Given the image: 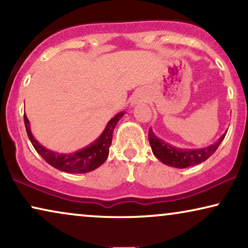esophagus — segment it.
I'll list each match as a JSON object with an SVG mask.
<instances>
[{
    "mask_svg": "<svg viewBox=\"0 0 248 248\" xmlns=\"http://www.w3.org/2000/svg\"><path fill=\"white\" fill-rule=\"evenodd\" d=\"M144 98H145V96H144V91L143 90L137 91V93L133 94V97L131 98V106H134V105L139 104L140 101H143Z\"/></svg>",
    "mask_w": 248,
    "mask_h": 248,
    "instance_id": "esophagus-1",
    "label": "esophagus"
}]
</instances>
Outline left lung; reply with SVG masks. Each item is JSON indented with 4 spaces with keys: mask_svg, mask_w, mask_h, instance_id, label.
Segmentation results:
<instances>
[{
    "mask_svg": "<svg viewBox=\"0 0 248 248\" xmlns=\"http://www.w3.org/2000/svg\"><path fill=\"white\" fill-rule=\"evenodd\" d=\"M227 133V132H226ZM226 133H223L215 143L209 147L201 149H182L172 147L149 130V142H150L152 152L162 164L175 168H187L205 161L206 159L215 154L220 143L225 139Z\"/></svg>",
    "mask_w": 248,
    "mask_h": 248,
    "instance_id": "left-lung-1",
    "label": "left lung"
}]
</instances>
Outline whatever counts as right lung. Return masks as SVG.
Returning <instances> with one entry per match:
<instances>
[{"mask_svg":"<svg viewBox=\"0 0 248 248\" xmlns=\"http://www.w3.org/2000/svg\"><path fill=\"white\" fill-rule=\"evenodd\" d=\"M124 114V111H121V113L115 115L108 122L103 133L96 140L91 142L87 147L80 149L76 152H72V154H60V152L46 149L32 135L29 120L26 116V114L23 116V120H25L26 130L29 140L32 143L33 148L36 149V151L42 155L44 160L61 171L69 172V174H84V172L94 170L106 161L108 154H109L111 139H113V131L116 126L117 122L123 117Z\"/></svg>","mask_w":248,"mask_h":248,"instance_id":"right-lung-1","label":"right lung"}]
</instances>
